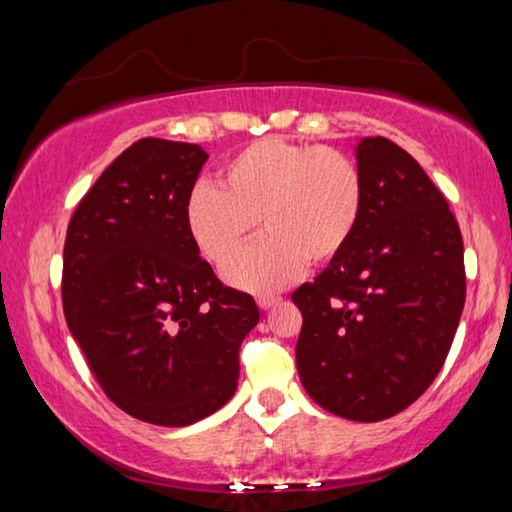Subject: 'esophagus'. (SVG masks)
Segmentation results:
<instances>
[{
    "instance_id": "34e87169",
    "label": "esophagus",
    "mask_w": 512,
    "mask_h": 512,
    "mask_svg": "<svg viewBox=\"0 0 512 512\" xmlns=\"http://www.w3.org/2000/svg\"><path fill=\"white\" fill-rule=\"evenodd\" d=\"M282 302V298L280 296H257V305H259V309H271V307H275V305H280Z\"/></svg>"
}]
</instances>
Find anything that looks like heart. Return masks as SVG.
Returning a JSON list of instances; mask_svg holds the SVG:
<instances>
[{"label": "heart", "instance_id": "1", "mask_svg": "<svg viewBox=\"0 0 512 512\" xmlns=\"http://www.w3.org/2000/svg\"><path fill=\"white\" fill-rule=\"evenodd\" d=\"M363 205L361 171L348 155L264 137L225 162L221 187L198 183L185 203L189 237L212 264H223L253 237L266 235L225 266L232 287L266 293L309 266L341 253Z\"/></svg>", "mask_w": 512, "mask_h": 512}]
</instances>
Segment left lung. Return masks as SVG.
I'll return each instance as SVG.
<instances>
[{
    "mask_svg": "<svg viewBox=\"0 0 512 512\" xmlns=\"http://www.w3.org/2000/svg\"><path fill=\"white\" fill-rule=\"evenodd\" d=\"M363 180L357 228L314 282L296 366L305 391L345 420L393 418L427 391L465 305L463 237L445 196L386 137L354 149Z\"/></svg>",
    "mask_w": 512,
    "mask_h": 512,
    "instance_id": "left-lung-1",
    "label": "left lung"
}]
</instances>
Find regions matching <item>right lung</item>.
Segmentation results:
<instances>
[{"instance_id": "right-lung-1", "label": "right lung", "mask_w": 512, "mask_h": 512, "mask_svg": "<svg viewBox=\"0 0 512 512\" xmlns=\"http://www.w3.org/2000/svg\"><path fill=\"white\" fill-rule=\"evenodd\" d=\"M207 162L198 144L146 137L101 173L69 221L63 307L99 386L121 411L187 427L230 400L253 296L198 255L185 203Z\"/></svg>"}]
</instances>
